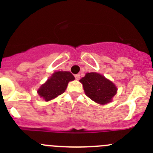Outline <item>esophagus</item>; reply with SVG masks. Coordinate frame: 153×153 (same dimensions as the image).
Returning a JSON list of instances; mask_svg holds the SVG:
<instances>
[{
	"mask_svg": "<svg viewBox=\"0 0 153 153\" xmlns=\"http://www.w3.org/2000/svg\"><path fill=\"white\" fill-rule=\"evenodd\" d=\"M75 78H76L77 80H79L80 79V74H77V75H75Z\"/></svg>",
	"mask_w": 153,
	"mask_h": 153,
	"instance_id": "34e87169",
	"label": "esophagus"
}]
</instances>
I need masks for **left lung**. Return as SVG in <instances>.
<instances>
[{"label":"left lung","mask_w":153,"mask_h":153,"mask_svg":"<svg viewBox=\"0 0 153 153\" xmlns=\"http://www.w3.org/2000/svg\"><path fill=\"white\" fill-rule=\"evenodd\" d=\"M80 82L83 84L86 95L99 104L110 102L117 92L113 83L96 72L86 73Z\"/></svg>","instance_id":"obj_1"}]
</instances>
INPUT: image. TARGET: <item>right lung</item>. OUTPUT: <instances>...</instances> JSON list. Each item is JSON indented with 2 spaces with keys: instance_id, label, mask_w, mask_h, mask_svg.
Masks as SVG:
<instances>
[{
  "instance_id": "obj_1",
  "label": "right lung",
  "mask_w": 153,
  "mask_h": 153,
  "mask_svg": "<svg viewBox=\"0 0 153 153\" xmlns=\"http://www.w3.org/2000/svg\"><path fill=\"white\" fill-rule=\"evenodd\" d=\"M75 77L69 72H56L47 82L40 87L38 95L46 101H50L65 92L68 83L73 81Z\"/></svg>"
}]
</instances>
